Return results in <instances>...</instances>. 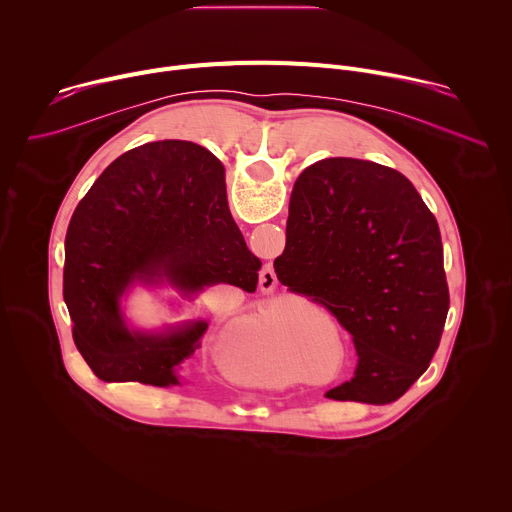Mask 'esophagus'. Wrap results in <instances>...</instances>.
Instances as JSON below:
<instances>
[{
  "mask_svg": "<svg viewBox=\"0 0 512 512\" xmlns=\"http://www.w3.org/2000/svg\"><path fill=\"white\" fill-rule=\"evenodd\" d=\"M263 281H265V285H269V289H273V287L277 285V277H275V273H273V271H269L267 279L263 277Z\"/></svg>",
  "mask_w": 512,
  "mask_h": 512,
  "instance_id": "1",
  "label": "esophagus"
}]
</instances>
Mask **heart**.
I'll return each mask as SVG.
<instances>
[{
    "instance_id": "b5f03b06",
    "label": "heart",
    "mask_w": 512,
    "mask_h": 512,
    "mask_svg": "<svg viewBox=\"0 0 512 512\" xmlns=\"http://www.w3.org/2000/svg\"><path fill=\"white\" fill-rule=\"evenodd\" d=\"M265 318H273V316H269V314H265Z\"/></svg>"
}]
</instances>
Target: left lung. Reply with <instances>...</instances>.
Masks as SVG:
<instances>
[{"label":"left lung","mask_w":512,"mask_h":512,"mask_svg":"<svg viewBox=\"0 0 512 512\" xmlns=\"http://www.w3.org/2000/svg\"><path fill=\"white\" fill-rule=\"evenodd\" d=\"M273 267L289 291L324 306L352 336L354 377L328 399L385 405L427 371L450 310L444 245L401 172L356 158L306 168Z\"/></svg>","instance_id":"8db88e82"}]
</instances>
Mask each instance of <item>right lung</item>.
Masks as SVG:
<instances>
[{
	"instance_id": "add662e5",
	"label": "right lung",
	"mask_w": 512,
	"mask_h": 512,
	"mask_svg": "<svg viewBox=\"0 0 512 512\" xmlns=\"http://www.w3.org/2000/svg\"><path fill=\"white\" fill-rule=\"evenodd\" d=\"M259 269L229 210L221 160L192 141L139 145L97 178L70 218L62 294L72 338L101 381L178 385V364L208 324L129 330L125 291L137 281H168L184 296L216 283L255 291Z\"/></svg>"
}]
</instances>
